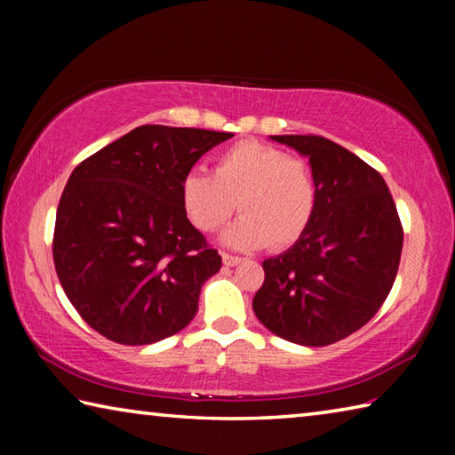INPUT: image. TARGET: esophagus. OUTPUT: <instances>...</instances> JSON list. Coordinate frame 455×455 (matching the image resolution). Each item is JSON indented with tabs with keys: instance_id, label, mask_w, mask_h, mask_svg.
Here are the masks:
<instances>
[{
	"instance_id": "esophagus-1",
	"label": "esophagus",
	"mask_w": 455,
	"mask_h": 455,
	"mask_svg": "<svg viewBox=\"0 0 455 455\" xmlns=\"http://www.w3.org/2000/svg\"><path fill=\"white\" fill-rule=\"evenodd\" d=\"M241 257H236V255H228V252H222V263H225L227 267H235V265H238L241 263Z\"/></svg>"
}]
</instances>
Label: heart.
<instances>
[{
  "instance_id": "b5f03b06",
  "label": "heart",
  "mask_w": 455,
  "mask_h": 455,
  "mask_svg": "<svg viewBox=\"0 0 455 455\" xmlns=\"http://www.w3.org/2000/svg\"><path fill=\"white\" fill-rule=\"evenodd\" d=\"M182 204L203 233H214L243 212L225 233L238 249L268 244L283 251L309 228L317 209L311 166L276 146L241 140L219 154L214 172L190 171L182 180Z\"/></svg>"
}]
</instances>
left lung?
Returning a JSON list of instances; mask_svg holds the SVG:
<instances>
[{"label": "left lung", "instance_id": "8db88e82", "mask_svg": "<svg viewBox=\"0 0 455 455\" xmlns=\"http://www.w3.org/2000/svg\"><path fill=\"white\" fill-rule=\"evenodd\" d=\"M271 138L309 156L317 209L287 252L263 260L252 309L275 335L325 347L379 311L399 268L403 227L383 176L355 154L315 134Z\"/></svg>", "mask_w": 455, "mask_h": 455}]
</instances>
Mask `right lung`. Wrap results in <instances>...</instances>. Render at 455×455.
<instances>
[{
  "label": "right lung",
  "mask_w": 455,
  "mask_h": 455,
  "mask_svg": "<svg viewBox=\"0 0 455 455\" xmlns=\"http://www.w3.org/2000/svg\"><path fill=\"white\" fill-rule=\"evenodd\" d=\"M230 132L138 126L74 168L53 228V265L74 309L120 345L179 333L198 309L217 249L190 225L182 180Z\"/></svg>",
  "instance_id": "right-lung-1"
}]
</instances>
